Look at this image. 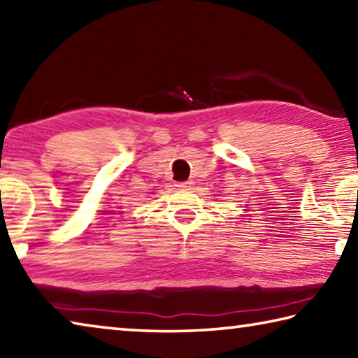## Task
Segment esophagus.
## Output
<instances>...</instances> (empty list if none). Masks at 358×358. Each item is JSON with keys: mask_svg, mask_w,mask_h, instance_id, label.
<instances>
[{"mask_svg": "<svg viewBox=\"0 0 358 358\" xmlns=\"http://www.w3.org/2000/svg\"><path fill=\"white\" fill-rule=\"evenodd\" d=\"M177 186L181 187V189H191V187H192V181H180V183H178Z\"/></svg>", "mask_w": 358, "mask_h": 358, "instance_id": "1", "label": "esophagus"}]
</instances>
